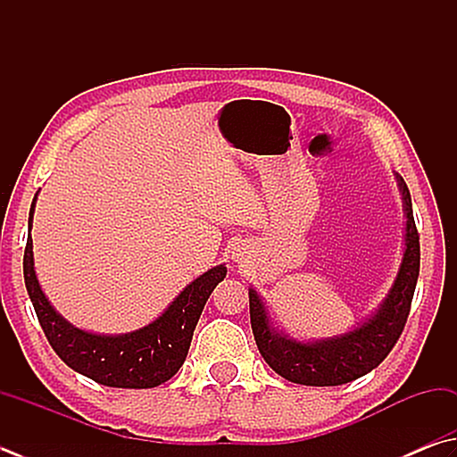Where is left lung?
I'll return each instance as SVG.
<instances>
[{"mask_svg":"<svg viewBox=\"0 0 457 457\" xmlns=\"http://www.w3.org/2000/svg\"><path fill=\"white\" fill-rule=\"evenodd\" d=\"M398 187L406 212V246L395 280L380 308L358 328L334 338L300 342L277 330L269 310L254 288H248L251 324L256 346L274 372L304 386H340L372 372L390 354L406 326L420 274V235L411 211V196L403 179Z\"/></svg>","mask_w":457,"mask_h":457,"instance_id":"left-lung-1","label":"left lung"}]
</instances>
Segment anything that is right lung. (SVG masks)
I'll return each instance as SVG.
<instances>
[{
  "label": "right lung",
  "mask_w": 457,
  "mask_h": 457,
  "mask_svg": "<svg viewBox=\"0 0 457 457\" xmlns=\"http://www.w3.org/2000/svg\"><path fill=\"white\" fill-rule=\"evenodd\" d=\"M37 199V195H36ZM29 211V230L36 211ZM227 277V266L219 264L195 278L169 304L157 320L127 334H93L75 328L51 306L39 287L33 266L31 235L25 245L23 278L36 308L37 320L51 348L75 372L91 378L109 388H154L173 378L183 366L191 346L195 326L214 287Z\"/></svg>",
  "instance_id": "right-lung-1"
}]
</instances>
